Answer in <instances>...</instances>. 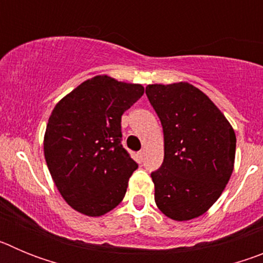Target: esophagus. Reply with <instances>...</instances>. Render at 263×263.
<instances>
[{"label":"esophagus","mask_w":263,"mask_h":263,"mask_svg":"<svg viewBox=\"0 0 263 263\" xmlns=\"http://www.w3.org/2000/svg\"><path fill=\"white\" fill-rule=\"evenodd\" d=\"M143 155H145V152H143V150H141V152H138L137 157H138L139 160H142L143 159Z\"/></svg>","instance_id":"obj_1"}]
</instances>
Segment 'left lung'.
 Listing matches in <instances>:
<instances>
[{"label":"left lung","mask_w":263,"mask_h":263,"mask_svg":"<svg viewBox=\"0 0 263 263\" xmlns=\"http://www.w3.org/2000/svg\"><path fill=\"white\" fill-rule=\"evenodd\" d=\"M146 95L164 137L163 163L152 173L157 206L176 221L199 217L233 173V127L210 97L188 83L150 84Z\"/></svg>","instance_id":"obj_1"}]
</instances>
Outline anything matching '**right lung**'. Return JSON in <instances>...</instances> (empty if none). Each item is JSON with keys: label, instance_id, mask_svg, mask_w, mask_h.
I'll return each instance as SVG.
<instances>
[{"label": "right lung", "instance_id": "1", "mask_svg": "<svg viewBox=\"0 0 263 263\" xmlns=\"http://www.w3.org/2000/svg\"><path fill=\"white\" fill-rule=\"evenodd\" d=\"M143 92L141 84L95 76L53 108L45 158L60 195L78 212L103 216L124 199L138 164L121 143V116Z\"/></svg>", "mask_w": 263, "mask_h": 263}]
</instances>
